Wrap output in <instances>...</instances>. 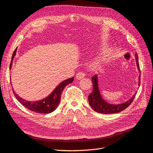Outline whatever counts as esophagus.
<instances>
[{
  "mask_svg": "<svg viewBox=\"0 0 153 153\" xmlns=\"http://www.w3.org/2000/svg\"><path fill=\"white\" fill-rule=\"evenodd\" d=\"M85 76V72L80 71L76 74V79H78V80H80V79H82L83 78H84Z\"/></svg>",
  "mask_w": 153,
  "mask_h": 153,
  "instance_id": "esophagus-1",
  "label": "esophagus"
}]
</instances>
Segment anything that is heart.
Masks as SVG:
<instances>
[{"mask_svg": "<svg viewBox=\"0 0 153 153\" xmlns=\"http://www.w3.org/2000/svg\"><path fill=\"white\" fill-rule=\"evenodd\" d=\"M108 54H110V53H110V52H108Z\"/></svg>", "mask_w": 153, "mask_h": 153, "instance_id": "1", "label": "heart"}]
</instances>
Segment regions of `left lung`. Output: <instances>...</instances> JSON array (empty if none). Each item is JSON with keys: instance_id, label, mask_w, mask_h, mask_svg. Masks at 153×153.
<instances>
[{"instance_id": "8db88e82", "label": "left lung", "mask_w": 153, "mask_h": 153, "mask_svg": "<svg viewBox=\"0 0 153 153\" xmlns=\"http://www.w3.org/2000/svg\"><path fill=\"white\" fill-rule=\"evenodd\" d=\"M135 57L136 59V63L138 70L140 73V68H139V59L137 53H135ZM139 86H140V75L139 76ZM91 81L93 82V91L89 96H88V101L90 106L91 107L94 111L97 112L101 113V114H115L118 113L121 111H124L126 108L129 107L134 99H135L136 95H134L130 100L127 102L121 103L119 105H112L106 102L105 100L101 97V95L99 92V87H98V80H97V75L94 76L91 78Z\"/></svg>"}]
</instances>
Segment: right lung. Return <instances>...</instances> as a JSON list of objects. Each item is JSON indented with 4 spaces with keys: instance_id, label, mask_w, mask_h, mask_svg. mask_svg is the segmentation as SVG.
I'll return each instance as SVG.
<instances>
[{
    "instance_id": "obj_1",
    "label": "right lung",
    "mask_w": 153,
    "mask_h": 153,
    "mask_svg": "<svg viewBox=\"0 0 153 153\" xmlns=\"http://www.w3.org/2000/svg\"><path fill=\"white\" fill-rule=\"evenodd\" d=\"M16 51L17 48H16V50H14L13 54V56H12L11 62L10 64V68H11L13 58L16 55ZM73 80H74V77H72L62 82L58 85V86L54 90L51 94H50L48 97H46V99H42L40 101L29 102L25 100L21 99L20 97L18 96L13 91H13L14 95H15L17 100L19 101L23 106L26 107L27 109L39 114H49L53 112L54 110L58 107V105H59V103L61 99V95H62L63 90H64L66 85L72 83Z\"/></svg>"
}]
</instances>
